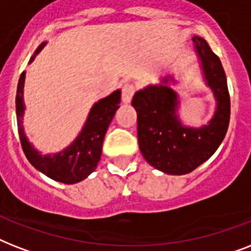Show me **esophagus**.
<instances>
[{
    "mask_svg": "<svg viewBox=\"0 0 251 251\" xmlns=\"http://www.w3.org/2000/svg\"><path fill=\"white\" fill-rule=\"evenodd\" d=\"M134 94H135V86L131 83H126L124 84L122 87V94H121V98H122V101L124 102H130L131 101V99H133Z\"/></svg>",
    "mask_w": 251,
    "mask_h": 251,
    "instance_id": "1",
    "label": "esophagus"
}]
</instances>
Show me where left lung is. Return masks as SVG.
Segmentation results:
<instances>
[{"label":"left lung","mask_w":251,"mask_h":251,"mask_svg":"<svg viewBox=\"0 0 251 251\" xmlns=\"http://www.w3.org/2000/svg\"><path fill=\"white\" fill-rule=\"evenodd\" d=\"M203 78L216 100V109L207 125L191 127L179 120L178 94L171 83L173 75L160 78L137 91L131 105L138 116V142L145 160L167 175H186L208 160L226 137L230 117V100L222 62L201 36L191 39Z\"/></svg>","instance_id":"1"}]
</instances>
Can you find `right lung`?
Here are the masks:
<instances>
[{"instance_id": "obj_1", "label": "right lung", "mask_w": 251, "mask_h": 251, "mask_svg": "<svg viewBox=\"0 0 251 251\" xmlns=\"http://www.w3.org/2000/svg\"><path fill=\"white\" fill-rule=\"evenodd\" d=\"M45 44L47 41L41 43L35 54L31 57L29 64L32 62L37 53L44 48ZM25 80V73L23 72L18 82L15 104H17L18 133L25 157L37 171L54 181L68 183V185L83 181L96 169L98 163L100 161L102 141L105 137L106 129L110 121L113 120L116 110L120 108L121 90H116L109 96L100 99L98 102H95L80 133L66 149L60 152L43 155L31 145L23 129V114L25 109V99H23Z\"/></svg>"}]
</instances>
